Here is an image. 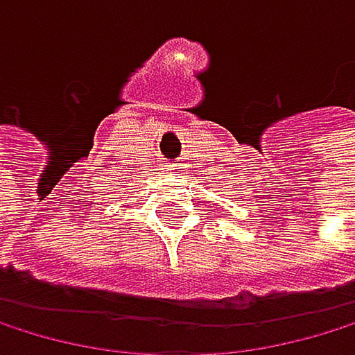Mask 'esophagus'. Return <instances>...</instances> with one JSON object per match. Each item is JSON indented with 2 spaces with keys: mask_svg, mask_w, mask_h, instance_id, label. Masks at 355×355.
<instances>
[{
  "mask_svg": "<svg viewBox=\"0 0 355 355\" xmlns=\"http://www.w3.org/2000/svg\"><path fill=\"white\" fill-rule=\"evenodd\" d=\"M170 170H176V168H174V164H170Z\"/></svg>",
  "mask_w": 355,
  "mask_h": 355,
  "instance_id": "obj_1",
  "label": "esophagus"
}]
</instances>
